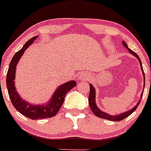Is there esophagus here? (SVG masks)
<instances>
[{
  "label": "esophagus",
  "mask_w": 151,
  "mask_h": 151,
  "mask_svg": "<svg viewBox=\"0 0 151 151\" xmlns=\"http://www.w3.org/2000/svg\"><path fill=\"white\" fill-rule=\"evenodd\" d=\"M89 77V74L86 72H84V73H80L79 76H78V80L79 81H85L87 80Z\"/></svg>",
  "instance_id": "obj_1"
}]
</instances>
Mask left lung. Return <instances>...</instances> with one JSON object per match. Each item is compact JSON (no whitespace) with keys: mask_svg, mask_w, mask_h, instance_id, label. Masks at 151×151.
<instances>
[{"mask_svg":"<svg viewBox=\"0 0 151 151\" xmlns=\"http://www.w3.org/2000/svg\"><path fill=\"white\" fill-rule=\"evenodd\" d=\"M122 43H123V45H124V46L126 48H127V50L129 51V53L132 54L133 56H135V58H136L139 60V63H140V66H141V70H142V73H143L144 88H145V73H144L143 68H142V61H141L140 58H139V57L138 56V55H137L135 52H134L133 51L131 50L130 48H128L127 43H126L124 41H123ZM143 92H144V91H142V94H141L140 99H139V102L137 103V104L135 105V106H134L132 109H129V111H125V112H124V113H121V114H117V115H111V114H108V113L104 112L103 111L100 110V109L98 108L97 105H96V90H95V88H93V85L90 84V94H89V97H88V103H89V106H90V107H91V111H92L93 112V114H94L96 116V117H101V118H103V119H106V120H109V121H122V120H124V118H126V117H127L128 116H129L131 114H132V112H134V111H135V109L138 108L139 103H140L141 99H142V96H143Z\"/></svg>","mask_w":151,"mask_h":151,"instance_id":"left-lung-1","label":"left lung"}]
</instances>
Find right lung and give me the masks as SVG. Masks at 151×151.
I'll list each match as a JSON object with an SVG mask.
<instances>
[{
  "mask_svg": "<svg viewBox=\"0 0 151 151\" xmlns=\"http://www.w3.org/2000/svg\"><path fill=\"white\" fill-rule=\"evenodd\" d=\"M38 37L39 36H35L30 39L20 50L15 54L9 63V69L6 74V87L12 105L19 112L32 120L49 118L56 115L63 105L66 93L76 85V81L74 80H71L59 85L50 99L44 104H32L27 103V101L24 100L21 97L18 91H16L15 86L16 67L24 51L28 48L30 45H32Z\"/></svg>",
  "mask_w": 151,
  "mask_h": 151,
  "instance_id": "1",
  "label": "right lung"
}]
</instances>
